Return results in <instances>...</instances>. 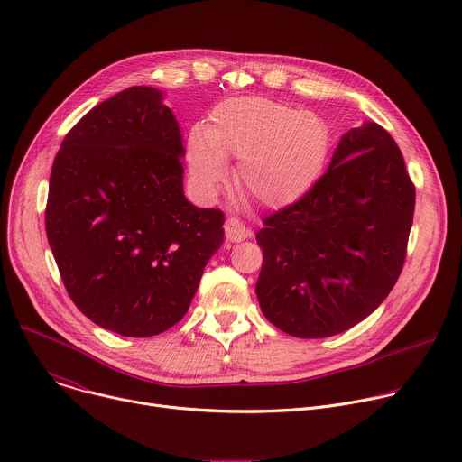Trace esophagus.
Returning a JSON list of instances; mask_svg holds the SVG:
<instances>
[{
	"instance_id": "obj_1",
	"label": "esophagus",
	"mask_w": 462,
	"mask_h": 462,
	"mask_svg": "<svg viewBox=\"0 0 462 462\" xmlns=\"http://www.w3.org/2000/svg\"><path fill=\"white\" fill-rule=\"evenodd\" d=\"M225 234H226V239L230 243H239V241L252 236V232L237 217H228L225 221Z\"/></svg>"
}]
</instances>
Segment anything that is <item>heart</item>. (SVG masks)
Instances as JSON below:
<instances>
[{
	"label": "heart",
	"mask_w": 462,
	"mask_h": 462,
	"mask_svg": "<svg viewBox=\"0 0 462 462\" xmlns=\"http://www.w3.org/2000/svg\"><path fill=\"white\" fill-rule=\"evenodd\" d=\"M327 153L328 129L318 115L261 97L221 102L208 125H193L186 141L189 173L203 191L214 193L228 175L226 159L239 157L241 193L269 208L300 199Z\"/></svg>",
	"instance_id": "1"
}]
</instances>
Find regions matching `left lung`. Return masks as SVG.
<instances>
[{"mask_svg": "<svg viewBox=\"0 0 462 462\" xmlns=\"http://www.w3.org/2000/svg\"><path fill=\"white\" fill-rule=\"evenodd\" d=\"M413 212L397 143L374 122L347 131L328 170L255 234L263 314L296 338L340 335L365 319L402 273Z\"/></svg>", "mask_w": 462, "mask_h": 462, "instance_id": "obj_1", "label": "left lung"}]
</instances>
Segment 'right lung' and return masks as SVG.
<instances>
[{
  "mask_svg": "<svg viewBox=\"0 0 462 462\" xmlns=\"http://www.w3.org/2000/svg\"><path fill=\"white\" fill-rule=\"evenodd\" d=\"M182 135L162 91L127 88L86 113L52 162L47 239L82 314L122 337L164 333L186 314L225 216L182 189Z\"/></svg>",
  "mask_w": 462,
  "mask_h": 462,
  "instance_id": "right-lung-1",
  "label": "right lung"
}]
</instances>
